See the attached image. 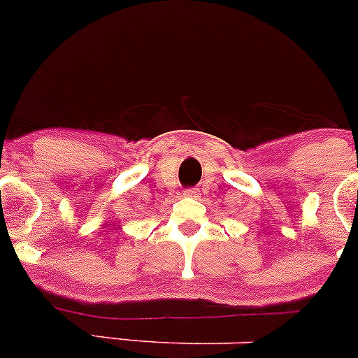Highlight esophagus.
I'll use <instances>...</instances> for the list:
<instances>
[{
  "instance_id": "obj_1",
  "label": "esophagus",
  "mask_w": 358,
  "mask_h": 358,
  "mask_svg": "<svg viewBox=\"0 0 358 358\" xmlns=\"http://www.w3.org/2000/svg\"><path fill=\"white\" fill-rule=\"evenodd\" d=\"M184 194H186V196H196V194H198V191H196V189H187L186 192H184Z\"/></svg>"
}]
</instances>
